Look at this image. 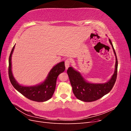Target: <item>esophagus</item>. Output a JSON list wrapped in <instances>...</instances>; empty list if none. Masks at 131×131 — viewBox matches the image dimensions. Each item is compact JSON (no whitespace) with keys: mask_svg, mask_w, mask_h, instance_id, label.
Instances as JSON below:
<instances>
[{"mask_svg":"<svg viewBox=\"0 0 131 131\" xmlns=\"http://www.w3.org/2000/svg\"><path fill=\"white\" fill-rule=\"evenodd\" d=\"M70 62H71L70 60L69 59H67L66 60V61H65V67H66V69H67L69 68V67L70 65Z\"/></svg>","mask_w":131,"mask_h":131,"instance_id":"obj_1","label":"esophagus"}]
</instances>
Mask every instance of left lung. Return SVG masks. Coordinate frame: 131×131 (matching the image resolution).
I'll return each instance as SVG.
<instances>
[{
  "mask_svg": "<svg viewBox=\"0 0 131 131\" xmlns=\"http://www.w3.org/2000/svg\"><path fill=\"white\" fill-rule=\"evenodd\" d=\"M109 42L112 45L115 55L116 62L115 71L110 80L104 84H93L87 82L82 77L80 72L75 70L72 67L68 68L67 74L72 86L74 95L78 100L86 102L97 101L104 95L108 93L113 88L115 83L117 74V59L116 54L114 49L113 43L110 39Z\"/></svg>",
  "mask_w": 131,
  "mask_h": 131,
  "instance_id": "1",
  "label": "left lung"
}]
</instances>
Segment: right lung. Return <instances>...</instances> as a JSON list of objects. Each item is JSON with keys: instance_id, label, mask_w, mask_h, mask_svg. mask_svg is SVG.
I'll return each mask as SVG.
<instances>
[{"instance_id": "obj_1", "label": "right lung", "mask_w": 131, "mask_h": 131, "mask_svg": "<svg viewBox=\"0 0 131 131\" xmlns=\"http://www.w3.org/2000/svg\"><path fill=\"white\" fill-rule=\"evenodd\" d=\"M14 49L15 45L11 50L9 59V77L11 84L19 93L30 100L42 102L50 100L54 92L58 76L65 70L64 62H59L54 66L50 71L45 81L41 84L33 86H22L18 84L12 73L11 56Z\"/></svg>"}]
</instances>
